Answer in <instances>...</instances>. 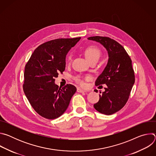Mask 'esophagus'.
<instances>
[{"mask_svg": "<svg viewBox=\"0 0 156 156\" xmlns=\"http://www.w3.org/2000/svg\"><path fill=\"white\" fill-rule=\"evenodd\" d=\"M77 92H78V93H86V91L82 90V89H81L80 87H78V88H77Z\"/></svg>", "mask_w": 156, "mask_h": 156, "instance_id": "1", "label": "esophagus"}]
</instances>
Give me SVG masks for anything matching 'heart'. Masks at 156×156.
I'll use <instances>...</instances> for the list:
<instances>
[{"instance_id":"1","label":"heart","mask_w":156,"mask_h":156,"mask_svg":"<svg viewBox=\"0 0 156 156\" xmlns=\"http://www.w3.org/2000/svg\"><path fill=\"white\" fill-rule=\"evenodd\" d=\"M84 53L86 58H87V60L89 62H90L93 60H95V59L98 60L101 55L100 50L94 46H89V47L86 48L84 51ZM71 60H72V57L69 56L67 57V58H66V63H70L71 62ZM75 80L80 84L84 85V83H83V80L80 77L76 78Z\"/></svg>"}]
</instances>
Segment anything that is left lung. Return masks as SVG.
<instances>
[{
	"mask_svg": "<svg viewBox=\"0 0 156 156\" xmlns=\"http://www.w3.org/2000/svg\"><path fill=\"white\" fill-rule=\"evenodd\" d=\"M87 39L99 42L108 53L107 65L96 81V85L105 84L107 87L94 107L101 114L112 115L126 104L135 83L131 60L123 47L112 39L93 36Z\"/></svg>",
	"mask_w": 156,
	"mask_h": 156,
	"instance_id": "1",
	"label": "left lung"
}]
</instances>
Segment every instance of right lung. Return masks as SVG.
<instances>
[{
	"instance_id": "right-lung-1",
	"label": "right lung",
	"mask_w": 156,
	"mask_h": 156,
	"mask_svg": "<svg viewBox=\"0 0 156 156\" xmlns=\"http://www.w3.org/2000/svg\"><path fill=\"white\" fill-rule=\"evenodd\" d=\"M81 37L61 38L38 46L27 62L24 73L23 91L36 112L48 119L61 116L76 91L68 84L59 87L55 83L58 73L65 69V58Z\"/></svg>"
}]
</instances>
